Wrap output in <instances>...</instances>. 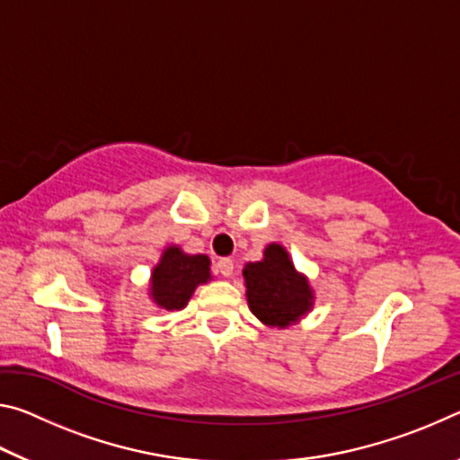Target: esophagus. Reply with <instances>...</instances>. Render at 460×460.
Returning a JSON list of instances; mask_svg holds the SVG:
<instances>
[{
    "instance_id": "1",
    "label": "esophagus",
    "mask_w": 460,
    "mask_h": 460,
    "mask_svg": "<svg viewBox=\"0 0 460 460\" xmlns=\"http://www.w3.org/2000/svg\"><path fill=\"white\" fill-rule=\"evenodd\" d=\"M215 270L219 271L221 276H225V278H229L231 274H233V260H229V258H221L219 261L215 263Z\"/></svg>"
}]
</instances>
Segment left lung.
Listing matches in <instances>:
<instances>
[{
    "label": "left lung",
    "instance_id": "obj_1",
    "mask_svg": "<svg viewBox=\"0 0 460 460\" xmlns=\"http://www.w3.org/2000/svg\"><path fill=\"white\" fill-rule=\"evenodd\" d=\"M243 278L249 310L266 326L286 329L298 323L314 305L308 278L296 271L286 247L279 243H270L263 260L249 261Z\"/></svg>",
    "mask_w": 460,
    "mask_h": 460
}]
</instances>
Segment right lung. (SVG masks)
Wrapping results in <instances>:
<instances>
[{
    "mask_svg": "<svg viewBox=\"0 0 460 460\" xmlns=\"http://www.w3.org/2000/svg\"><path fill=\"white\" fill-rule=\"evenodd\" d=\"M211 260L207 255L184 253L178 245L164 249L158 266L152 270L150 298L164 310H182L197 286L211 279Z\"/></svg>",
    "mask_w": 460,
    "mask_h": 460,
    "instance_id": "add662e5",
    "label": "right lung"
}]
</instances>
